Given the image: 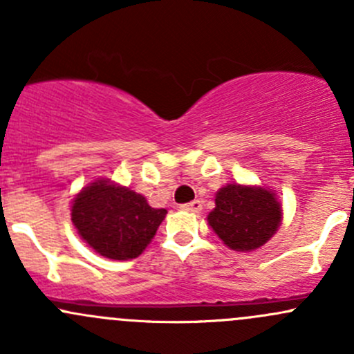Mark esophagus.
Here are the masks:
<instances>
[{
	"label": "esophagus",
	"instance_id": "34e87169",
	"mask_svg": "<svg viewBox=\"0 0 354 354\" xmlns=\"http://www.w3.org/2000/svg\"><path fill=\"white\" fill-rule=\"evenodd\" d=\"M181 209L188 210V212H200V210H202V202H200V200H194V202L181 205Z\"/></svg>",
	"mask_w": 354,
	"mask_h": 354
}]
</instances>
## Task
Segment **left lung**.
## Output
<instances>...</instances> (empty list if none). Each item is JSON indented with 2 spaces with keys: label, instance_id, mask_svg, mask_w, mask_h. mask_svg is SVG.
I'll list each match as a JSON object with an SVG mask.
<instances>
[{
  "label": "left lung",
  "instance_id": "obj_1",
  "mask_svg": "<svg viewBox=\"0 0 354 354\" xmlns=\"http://www.w3.org/2000/svg\"><path fill=\"white\" fill-rule=\"evenodd\" d=\"M223 243L236 252H252L276 234L283 209L269 188L226 185L216 194V207L207 216Z\"/></svg>",
  "mask_w": 354,
  "mask_h": 354
}]
</instances>
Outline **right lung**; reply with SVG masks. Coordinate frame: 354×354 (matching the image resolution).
<instances>
[{"label":"right lung","instance_id":"add662e5","mask_svg":"<svg viewBox=\"0 0 354 354\" xmlns=\"http://www.w3.org/2000/svg\"><path fill=\"white\" fill-rule=\"evenodd\" d=\"M166 214V209H152L144 195L108 178L92 181L71 202V223L82 240L111 260L142 255Z\"/></svg>","mask_w":354,"mask_h":354}]
</instances>
